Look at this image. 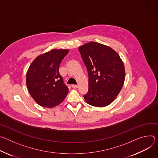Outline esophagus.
Listing matches in <instances>:
<instances>
[{
    "label": "esophagus",
    "instance_id": "1",
    "mask_svg": "<svg viewBox=\"0 0 158 158\" xmlns=\"http://www.w3.org/2000/svg\"><path fill=\"white\" fill-rule=\"evenodd\" d=\"M72 86L73 87V89H77V88H78V85H72Z\"/></svg>",
    "mask_w": 158,
    "mask_h": 158
}]
</instances>
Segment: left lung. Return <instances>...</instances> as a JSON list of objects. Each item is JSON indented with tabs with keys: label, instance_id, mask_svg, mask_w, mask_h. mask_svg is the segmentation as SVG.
Masks as SVG:
<instances>
[{
	"label": "left lung",
	"instance_id": "left-lung-1",
	"mask_svg": "<svg viewBox=\"0 0 158 158\" xmlns=\"http://www.w3.org/2000/svg\"><path fill=\"white\" fill-rule=\"evenodd\" d=\"M89 73L87 103L103 107L114 102L124 85L126 71L117 52L109 46L90 41L78 48Z\"/></svg>",
	"mask_w": 158,
	"mask_h": 158
}]
</instances>
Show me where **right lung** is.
<instances>
[{"label": "right lung", "mask_w": 158, "mask_h": 158, "mask_svg": "<svg viewBox=\"0 0 158 158\" xmlns=\"http://www.w3.org/2000/svg\"><path fill=\"white\" fill-rule=\"evenodd\" d=\"M69 50L52 49L38 56L30 64L26 73L28 91L38 105L52 108L66 98L68 87L63 83L59 66Z\"/></svg>", "instance_id": "1"}]
</instances>
